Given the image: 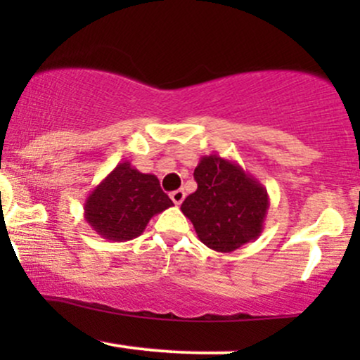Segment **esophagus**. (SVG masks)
Wrapping results in <instances>:
<instances>
[{
    "label": "esophagus",
    "instance_id": "esophagus-1",
    "mask_svg": "<svg viewBox=\"0 0 360 360\" xmlns=\"http://www.w3.org/2000/svg\"><path fill=\"white\" fill-rule=\"evenodd\" d=\"M184 198H186L184 189H176V191H172V193H171V200L174 201V205H177V206H179L181 203H183Z\"/></svg>",
    "mask_w": 360,
    "mask_h": 360
}]
</instances>
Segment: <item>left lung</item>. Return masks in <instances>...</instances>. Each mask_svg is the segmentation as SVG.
<instances>
[{"instance_id": "obj_1", "label": "left lung", "mask_w": 360, "mask_h": 360, "mask_svg": "<svg viewBox=\"0 0 360 360\" xmlns=\"http://www.w3.org/2000/svg\"><path fill=\"white\" fill-rule=\"evenodd\" d=\"M198 189L181 205L198 238L217 252H233L264 230L269 210L267 189L235 160L203 155L194 169Z\"/></svg>"}]
</instances>
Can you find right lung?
<instances>
[{"instance_id": "right-lung-1", "label": "right lung", "mask_w": 360, "mask_h": 360, "mask_svg": "<svg viewBox=\"0 0 360 360\" xmlns=\"http://www.w3.org/2000/svg\"><path fill=\"white\" fill-rule=\"evenodd\" d=\"M172 205L154 174L123 160L88 194L84 218L100 237L125 242L142 235L150 218Z\"/></svg>"}]
</instances>
